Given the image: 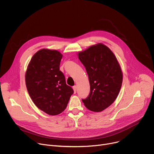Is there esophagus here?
<instances>
[{
	"instance_id": "esophagus-1",
	"label": "esophagus",
	"mask_w": 154,
	"mask_h": 154,
	"mask_svg": "<svg viewBox=\"0 0 154 154\" xmlns=\"http://www.w3.org/2000/svg\"><path fill=\"white\" fill-rule=\"evenodd\" d=\"M73 90H74V93H76V91H77V86H73Z\"/></svg>"
}]
</instances>
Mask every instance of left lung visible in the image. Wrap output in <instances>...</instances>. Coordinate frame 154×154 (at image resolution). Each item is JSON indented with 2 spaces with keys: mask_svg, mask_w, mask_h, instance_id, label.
<instances>
[{
  "mask_svg": "<svg viewBox=\"0 0 154 154\" xmlns=\"http://www.w3.org/2000/svg\"><path fill=\"white\" fill-rule=\"evenodd\" d=\"M79 58L88 75L90 93L82 99L90 110L100 112L116 100L122 83V72L112 51L99 43L80 52Z\"/></svg>",
  "mask_w": 154,
  "mask_h": 154,
  "instance_id": "left-lung-1",
  "label": "left lung"
}]
</instances>
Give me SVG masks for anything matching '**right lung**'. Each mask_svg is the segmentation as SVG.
<instances>
[{
  "label": "right lung",
  "instance_id": "1",
  "mask_svg": "<svg viewBox=\"0 0 154 154\" xmlns=\"http://www.w3.org/2000/svg\"><path fill=\"white\" fill-rule=\"evenodd\" d=\"M62 57L57 51L41 49L32 57L26 73L27 89L33 103L52 116L64 110L74 93L60 70Z\"/></svg>",
  "mask_w": 154,
  "mask_h": 154
}]
</instances>
